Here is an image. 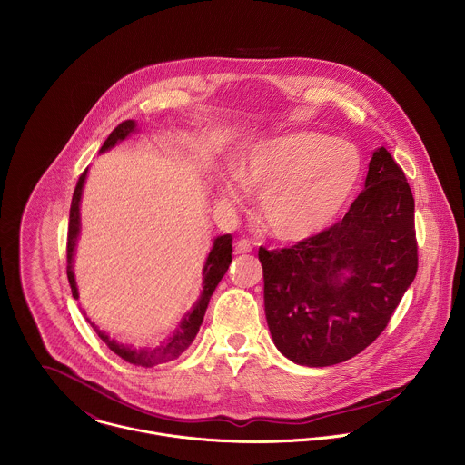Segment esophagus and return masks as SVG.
<instances>
[{"instance_id":"esophagus-1","label":"esophagus","mask_w":465,"mask_h":465,"mask_svg":"<svg viewBox=\"0 0 465 465\" xmlns=\"http://www.w3.org/2000/svg\"><path fill=\"white\" fill-rule=\"evenodd\" d=\"M252 251V243L249 242V240H245V238H242V240H238L236 243H234V252L236 254H247V252H251Z\"/></svg>"}]
</instances>
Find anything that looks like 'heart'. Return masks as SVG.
<instances>
[{"mask_svg":"<svg viewBox=\"0 0 465 465\" xmlns=\"http://www.w3.org/2000/svg\"><path fill=\"white\" fill-rule=\"evenodd\" d=\"M358 148L328 134L297 131L252 144L236 161V177L223 183L234 202L245 188L260 193L270 234L286 242L312 238L330 227L361 179Z\"/></svg>","mask_w":465,"mask_h":465,"instance_id":"b5f03b06","label":"heart"}]
</instances>
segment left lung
<instances>
[{
    "label": "left lung",
    "mask_w": 465,
    "mask_h": 465,
    "mask_svg": "<svg viewBox=\"0 0 465 465\" xmlns=\"http://www.w3.org/2000/svg\"><path fill=\"white\" fill-rule=\"evenodd\" d=\"M413 207L404 172L381 146L340 222L290 249H260L266 322L286 358L328 367L383 332L417 273Z\"/></svg>",
    "instance_id": "obj_1"
}]
</instances>
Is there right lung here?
<instances>
[{
	"label": "right lung",
	"instance_id": "obj_1",
	"mask_svg": "<svg viewBox=\"0 0 465 465\" xmlns=\"http://www.w3.org/2000/svg\"><path fill=\"white\" fill-rule=\"evenodd\" d=\"M135 131V124L133 120L122 122L113 133L109 134V137L105 139L104 146L100 148V152L109 150L111 146H114L118 141L125 139L129 134ZM87 170H84V173L78 177L76 188L73 192V199H71V209H69V227H67V279H69V286H71V293L74 299H78V290H76V282H74V275H73V252H74V245H76V238H78V231H80V197H82V186L85 181ZM232 262V236L231 234H223L218 236L213 243V249L207 256V262L203 265V290L200 295L199 302L195 304V308L183 319L181 326L177 328V331L173 332L166 341H163L159 347L155 349H143V351H135L124 343H118L114 340H111L104 331H100L94 324L93 330L96 334L107 343V347L116 352L118 356H122L125 361L134 363V365H141V367H152L163 361H170L175 360L177 356H181L193 341V338L197 336L200 330V324L203 321L209 299L214 292V288L218 286L220 279L223 277V273L227 272V268ZM91 322V321H89Z\"/></svg>",
	"mask_w": 465,
	"mask_h": 465
}]
</instances>
